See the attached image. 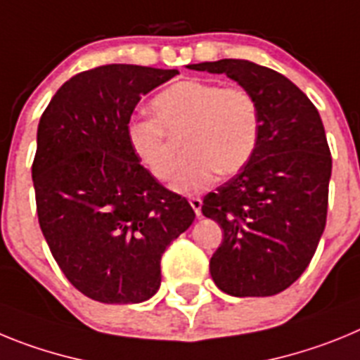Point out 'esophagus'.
Listing matches in <instances>:
<instances>
[{"label": "esophagus", "instance_id": "34e87169", "mask_svg": "<svg viewBox=\"0 0 360 360\" xmlns=\"http://www.w3.org/2000/svg\"><path fill=\"white\" fill-rule=\"evenodd\" d=\"M189 203H191V207L195 209V212H196V216H202V200L200 198H191L189 200Z\"/></svg>", "mask_w": 360, "mask_h": 360}]
</instances>
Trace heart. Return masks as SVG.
<instances>
[{"label": "heart", "mask_w": 360, "mask_h": 360, "mask_svg": "<svg viewBox=\"0 0 360 360\" xmlns=\"http://www.w3.org/2000/svg\"><path fill=\"white\" fill-rule=\"evenodd\" d=\"M155 119H136L128 126V142L136 160L157 180H169L176 169L171 136L186 139L189 160L174 178L180 193H203L219 173L236 174L249 164L262 135L256 97L243 86L186 79L153 98Z\"/></svg>", "instance_id": "heart-1"}]
</instances>
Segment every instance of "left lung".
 Segmentation results:
<instances>
[{
  "label": "left lung",
  "mask_w": 360,
  "mask_h": 360,
  "mask_svg": "<svg viewBox=\"0 0 360 360\" xmlns=\"http://www.w3.org/2000/svg\"><path fill=\"white\" fill-rule=\"evenodd\" d=\"M225 73L256 97L262 135L243 169L203 198L224 241L209 270L221 292L266 297L288 288L314 257L326 225L332 155L310 98L274 70L245 59L189 65Z\"/></svg>",
  "instance_id": "1"
}]
</instances>
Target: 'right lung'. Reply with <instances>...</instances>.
<instances>
[{"label":"right lung","instance_id":"add662e5","mask_svg":"<svg viewBox=\"0 0 360 360\" xmlns=\"http://www.w3.org/2000/svg\"><path fill=\"white\" fill-rule=\"evenodd\" d=\"M178 70L104 65L57 90L32 164L39 227L63 274L90 299L142 303L160 287L167 245L195 211L141 165L128 124L142 95Z\"/></svg>","mask_w":360,"mask_h":360}]
</instances>
